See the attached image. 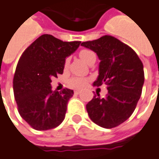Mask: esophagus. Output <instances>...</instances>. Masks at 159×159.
<instances>
[{
    "instance_id": "esophagus-1",
    "label": "esophagus",
    "mask_w": 159,
    "mask_h": 159,
    "mask_svg": "<svg viewBox=\"0 0 159 159\" xmlns=\"http://www.w3.org/2000/svg\"><path fill=\"white\" fill-rule=\"evenodd\" d=\"M74 93L75 94L80 93V90H74Z\"/></svg>"
}]
</instances>
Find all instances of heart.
Segmentation results:
<instances>
[{
	"label": "heart",
	"mask_w": 159,
	"mask_h": 159,
	"mask_svg": "<svg viewBox=\"0 0 159 159\" xmlns=\"http://www.w3.org/2000/svg\"><path fill=\"white\" fill-rule=\"evenodd\" d=\"M79 55L87 64L90 63L92 61L96 60V54H95V52L93 51L90 50V49H82L79 52ZM69 62H70V59L66 58L65 60V63H64L66 67L68 66ZM87 82H88V79H86V78L73 77L69 80V84L72 86H73V87H76V88H83L84 86H86Z\"/></svg>",
	"instance_id": "1"
}]
</instances>
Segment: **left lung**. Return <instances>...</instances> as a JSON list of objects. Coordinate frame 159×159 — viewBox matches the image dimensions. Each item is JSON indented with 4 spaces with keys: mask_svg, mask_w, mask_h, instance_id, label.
<instances>
[{
    "mask_svg": "<svg viewBox=\"0 0 159 159\" xmlns=\"http://www.w3.org/2000/svg\"><path fill=\"white\" fill-rule=\"evenodd\" d=\"M100 60L98 77L93 86H107V97L95 95L86 105L92 121L107 129L116 127L132 114L142 93L144 81L143 63L135 51L113 36L82 42Z\"/></svg>",
    "mask_w": 159,
    "mask_h": 159,
    "instance_id": "1",
    "label": "left lung"
}]
</instances>
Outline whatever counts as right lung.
Masks as SVG:
<instances>
[{"label": "right lung", "mask_w": 159, "mask_h": 159, "mask_svg": "<svg viewBox=\"0 0 159 159\" xmlns=\"http://www.w3.org/2000/svg\"><path fill=\"white\" fill-rule=\"evenodd\" d=\"M80 41H62L42 34L23 52L15 69L13 88L20 115L32 128L47 131L64 120L73 91H52L51 78L62 74L66 58Z\"/></svg>", "instance_id": "add662e5"}]
</instances>
